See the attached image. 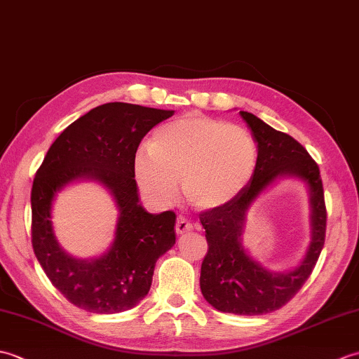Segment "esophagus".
<instances>
[{"label": "esophagus", "mask_w": 359, "mask_h": 359, "mask_svg": "<svg viewBox=\"0 0 359 359\" xmlns=\"http://www.w3.org/2000/svg\"><path fill=\"white\" fill-rule=\"evenodd\" d=\"M191 228H193V224L189 222L187 217L179 216L177 220H175V233L177 234H184V233L191 230Z\"/></svg>", "instance_id": "esophagus-1"}]
</instances>
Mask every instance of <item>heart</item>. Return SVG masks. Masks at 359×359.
I'll use <instances>...</instances> for the list:
<instances>
[{"mask_svg": "<svg viewBox=\"0 0 359 359\" xmlns=\"http://www.w3.org/2000/svg\"><path fill=\"white\" fill-rule=\"evenodd\" d=\"M259 149L248 129L202 114H187L158 128L149 149L134 156V175L143 194L170 205L182 180L187 199L212 210L233 202L255 177Z\"/></svg>", "mask_w": 359, "mask_h": 359, "instance_id": "b5f03b06", "label": "heart"}]
</instances>
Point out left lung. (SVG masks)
<instances>
[{
  "label": "left lung",
  "instance_id": "obj_1",
  "mask_svg": "<svg viewBox=\"0 0 359 359\" xmlns=\"http://www.w3.org/2000/svg\"><path fill=\"white\" fill-rule=\"evenodd\" d=\"M259 149L255 177L239 197L220 208L199 215L208 251L201 269V290L212 307L234 315H264L280 309L299 292L313 271L325 242L327 210L319 166L292 135L276 131L245 111ZM284 175L306 180L311 189L312 242L306 257L294 271L270 273L253 262L241 247L240 236L246 211L255 197Z\"/></svg>",
  "mask_w": 359,
  "mask_h": 359
}]
</instances>
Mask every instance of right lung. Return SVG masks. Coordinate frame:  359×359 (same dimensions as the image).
I'll list each match as a JSON object with an SVG mask.
<instances>
[{
	"label": "right lung",
	"mask_w": 359,
	"mask_h": 359,
	"mask_svg": "<svg viewBox=\"0 0 359 359\" xmlns=\"http://www.w3.org/2000/svg\"><path fill=\"white\" fill-rule=\"evenodd\" d=\"M172 114L120 102L97 106L57 137L38 168L30 193L34 253L75 307L106 315L135 307L149 292L157 259L175 243L174 211L142 208L133 168L143 137ZM77 178L102 181L121 210L114 243L94 262L66 255L51 231L53 197Z\"/></svg>",
	"instance_id": "add662e5"
}]
</instances>
